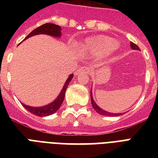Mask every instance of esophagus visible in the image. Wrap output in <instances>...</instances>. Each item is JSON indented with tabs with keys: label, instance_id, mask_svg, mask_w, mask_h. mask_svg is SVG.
<instances>
[{
	"label": "esophagus",
	"instance_id": "esophagus-1",
	"mask_svg": "<svg viewBox=\"0 0 158 158\" xmlns=\"http://www.w3.org/2000/svg\"><path fill=\"white\" fill-rule=\"evenodd\" d=\"M89 73V69L86 67H81L80 69H78L77 73Z\"/></svg>",
	"mask_w": 158,
	"mask_h": 158
}]
</instances>
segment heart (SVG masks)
Returning <instances> with one entry per match:
<instances>
[{"mask_svg": "<svg viewBox=\"0 0 158 158\" xmlns=\"http://www.w3.org/2000/svg\"><path fill=\"white\" fill-rule=\"evenodd\" d=\"M116 45V41L112 38L106 36H96L86 39L79 45V49L85 54L102 56L112 52Z\"/></svg>", "mask_w": 158, "mask_h": 158, "instance_id": "1", "label": "heart"}]
</instances>
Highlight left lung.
<instances>
[{"mask_svg": "<svg viewBox=\"0 0 158 158\" xmlns=\"http://www.w3.org/2000/svg\"><path fill=\"white\" fill-rule=\"evenodd\" d=\"M130 46H131V48L133 50H138L139 51V48L138 45H136L135 44H134L133 42H130ZM90 99H91V104H92V106L94 109L96 110V113H98L101 115H103V116H120V115H122L123 113H108V112H106L105 110H103L102 108H101L100 106H98V105L95 102V101L93 99V96H92V92L90 91Z\"/></svg>", "mask_w": 158, "mask_h": 158, "instance_id": "obj_1", "label": "left lung"}]
</instances>
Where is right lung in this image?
Here are the masks:
<instances>
[{
	"label": "right lung",
	"instance_id": "1",
	"mask_svg": "<svg viewBox=\"0 0 158 158\" xmlns=\"http://www.w3.org/2000/svg\"><path fill=\"white\" fill-rule=\"evenodd\" d=\"M62 28L59 25L56 24H53V23H45L43 25L40 26L38 28H36L35 29H34L32 32L29 34V35L26 36L25 39L23 40H25L26 39H28L29 37L34 35H48L53 36V37H57L59 38L60 36L62 35V33H61ZM73 74H70L68 79L66 80L65 84L63 85L62 91L60 92L59 96L56 97V99H55L52 102L49 103L47 105H45L44 106H39V107H35V106H27L25 104L22 103V105L24 106V108L29 111V113L35 114L36 116L39 117H45L49 116V115H52L53 113H55L57 110L59 109V107L61 106V105L63 102V100H64V96H65V92L66 89L68 88V85L70 83V81L72 80Z\"/></svg>",
	"mask_w": 158,
	"mask_h": 158
}]
</instances>
